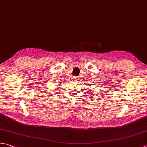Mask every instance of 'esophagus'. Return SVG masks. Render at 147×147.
Here are the masks:
<instances>
[{"instance_id":"34e87169","label":"esophagus","mask_w":147,"mask_h":147,"mask_svg":"<svg viewBox=\"0 0 147 147\" xmlns=\"http://www.w3.org/2000/svg\"><path fill=\"white\" fill-rule=\"evenodd\" d=\"M72 79H73V80H74V81H77V80H78V78L77 76H73Z\"/></svg>"}]
</instances>
